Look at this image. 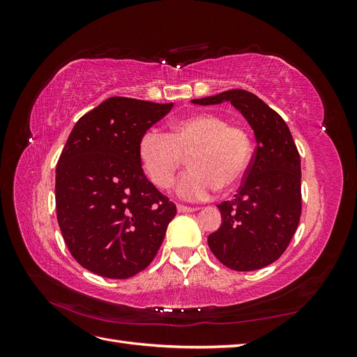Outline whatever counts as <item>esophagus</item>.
Returning <instances> with one entry per match:
<instances>
[{
	"mask_svg": "<svg viewBox=\"0 0 357 357\" xmlns=\"http://www.w3.org/2000/svg\"><path fill=\"white\" fill-rule=\"evenodd\" d=\"M198 208H195V207H188V205H181V204H178L177 205V211L178 213H193V211H197Z\"/></svg>",
	"mask_w": 357,
	"mask_h": 357,
	"instance_id": "34e87169",
	"label": "esophagus"
}]
</instances>
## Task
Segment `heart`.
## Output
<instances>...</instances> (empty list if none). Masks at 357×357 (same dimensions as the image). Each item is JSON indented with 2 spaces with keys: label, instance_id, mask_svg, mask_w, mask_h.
<instances>
[{
  "label": "heart",
  "instance_id": "heart-1",
  "mask_svg": "<svg viewBox=\"0 0 357 357\" xmlns=\"http://www.w3.org/2000/svg\"><path fill=\"white\" fill-rule=\"evenodd\" d=\"M252 137L240 125H228L213 113L181 117L171 132L149 129L139 139L138 156L158 189L171 186L188 156L189 169L177 180L176 195L205 201L215 192L231 190L244 178L252 159Z\"/></svg>",
  "mask_w": 357,
  "mask_h": 357
}]
</instances>
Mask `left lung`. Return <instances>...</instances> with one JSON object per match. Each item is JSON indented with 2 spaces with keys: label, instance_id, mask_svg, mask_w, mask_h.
I'll use <instances>...</instances> for the list:
<instances>
[{
  "label": "left lung",
  "instance_id": "1",
  "mask_svg": "<svg viewBox=\"0 0 357 357\" xmlns=\"http://www.w3.org/2000/svg\"><path fill=\"white\" fill-rule=\"evenodd\" d=\"M231 101L255 131L256 150L234 199L218 205L222 226L208 247L235 271H255L284 253L301 219V158L286 122L252 92L226 91L193 104Z\"/></svg>",
  "mask_w": 357,
  "mask_h": 357
}]
</instances>
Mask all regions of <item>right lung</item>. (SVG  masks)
I'll return each instance as SVG.
<instances>
[{"label": "right lung", "mask_w": 357, "mask_h": 357, "mask_svg": "<svg viewBox=\"0 0 357 357\" xmlns=\"http://www.w3.org/2000/svg\"><path fill=\"white\" fill-rule=\"evenodd\" d=\"M172 109L112 96L82 116L56 165V215L70 253L88 271L129 278L153 261L176 204L149 181L143 134Z\"/></svg>", "instance_id": "add662e5"}]
</instances>
